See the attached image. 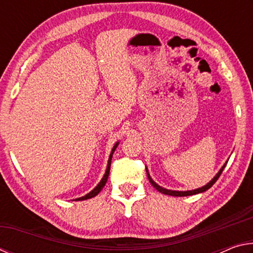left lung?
<instances>
[{
    "mask_svg": "<svg viewBox=\"0 0 253 253\" xmlns=\"http://www.w3.org/2000/svg\"><path fill=\"white\" fill-rule=\"evenodd\" d=\"M228 161H229V160H228ZM228 161H226V162L224 163V165L222 166V168L220 169V170L216 173L215 176H214L208 184H205V185L202 186V187L195 188V190H191V191H173V190H168V188L162 187L161 185H158V184H157L156 182H154V179L151 177V175H149V172H148V169H147V168H146V173H147V176H148L149 182H151L152 185H153L154 187H155L158 192H161V193L166 194V195H170V196H188V195H194V194L203 193V192L208 191L209 188L211 187V186L213 185V184L217 181V178L220 177L222 170L224 169V168H225V165H226V163H228Z\"/></svg>",
    "mask_w": 253,
    "mask_h": 253,
    "instance_id": "1",
    "label": "left lung"
}]
</instances>
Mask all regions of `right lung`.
I'll return each mask as SVG.
<instances>
[{
    "mask_svg": "<svg viewBox=\"0 0 253 253\" xmlns=\"http://www.w3.org/2000/svg\"><path fill=\"white\" fill-rule=\"evenodd\" d=\"M119 145V142H117L116 144L114 145V147H113V149H111V153H110V155H109V158H108V163H107V169H106V172H105V174H104V176H102V178H101V181L97 184V186L93 188L92 191H90L89 192L88 194H85L84 196H81V198H78V199H76V200H74V201H84V200H87V199H91V198H93V196H96L98 193H99V192L102 190V188H104V186L106 185V182H107V179H108V176H109V170H110V165H111V158H113V155H114V152H115V149L117 148V146Z\"/></svg>",
    "mask_w": 253,
    "mask_h": 253,
    "instance_id": "obj_1",
    "label": "right lung"
}]
</instances>
